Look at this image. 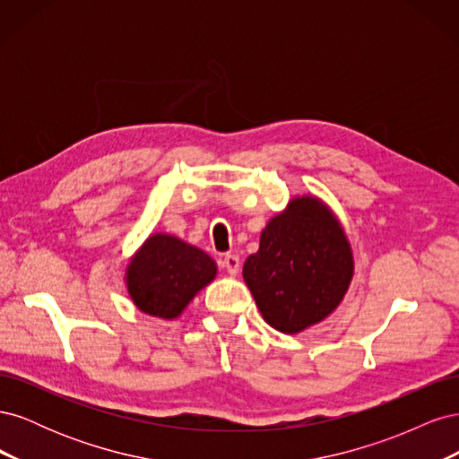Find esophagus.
<instances>
[{
  "label": "esophagus",
  "mask_w": 459,
  "mask_h": 459,
  "mask_svg": "<svg viewBox=\"0 0 459 459\" xmlns=\"http://www.w3.org/2000/svg\"><path fill=\"white\" fill-rule=\"evenodd\" d=\"M221 268H224L230 275H238L241 268V260L235 255H226L224 260H221Z\"/></svg>",
  "instance_id": "esophagus-1"
}]
</instances>
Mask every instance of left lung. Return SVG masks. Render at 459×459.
Listing matches in <instances>:
<instances>
[{"label":"left lung","instance_id":"8db88e82","mask_svg":"<svg viewBox=\"0 0 459 459\" xmlns=\"http://www.w3.org/2000/svg\"><path fill=\"white\" fill-rule=\"evenodd\" d=\"M354 277V255L337 214L312 193L297 195L260 233L243 280L273 329L297 335L339 308Z\"/></svg>","mask_w":459,"mask_h":459}]
</instances>
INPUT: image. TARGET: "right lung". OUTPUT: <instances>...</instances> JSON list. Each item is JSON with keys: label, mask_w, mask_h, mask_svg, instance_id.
<instances>
[{"label": "right lung", "mask_w": 459, "mask_h": 459, "mask_svg": "<svg viewBox=\"0 0 459 459\" xmlns=\"http://www.w3.org/2000/svg\"><path fill=\"white\" fill-rule=\"evenodd\" d=\"M216 262L199 247L172 233H151L132 255L124 283L137 310L159 319H176L214 281Z\"/></svg>", "instance_id": "add662e5"}]
</instances>
